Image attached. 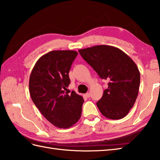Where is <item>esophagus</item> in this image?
Instances as JSON below:
<instances>
[{
  "label": "esophagus",
  "mask_w": 160,
  "mask_h": 160,
  "mask_svg": "<svg viewBox=\"0 0 160 160\" xmlns=\"http://www.w3.org/2000/svg\"><path fill=\"white\" fill-rule=\"evenodd\" d=\"M86 96L87 97V98H90V96H91V93H89V92H88V93H87L86 94Z\"/></svg>",
  "instance_id": "34e87169"
}]
</instances>
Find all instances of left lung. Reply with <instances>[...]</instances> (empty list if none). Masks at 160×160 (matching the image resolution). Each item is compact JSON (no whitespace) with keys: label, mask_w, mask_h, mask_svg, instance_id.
<instances>
[{"label":"left lung","mask_w":160,"mask_h":160,"mask_svg":"<svg viewBox=\"0 0 160 160\" xmlns=\"http://www.w3.org/2000/svg\"><path fill=\"white\" fill-rule=\"evenodd\" d=\"M102 79L109 81L97 106L104 116L120 120L127 115L137 99L140 73L133 60L120 49L96 45L78 50Z\"/></svg>","instance_id":"8db88e82"}]
</instances>
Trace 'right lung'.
Wrapping results in <instances>:
<instances>
[{
  "instance_id": "add662e5",
  "label": "right lung",
  "mask_w": 160,
  "mask_h": 160,
  "mask_svg": "<svg viewBox=\"0 0 160 160\" xmlns=\"http://www.w3.org/2000/svg\"><path fill=\"white\" fill-rule=\"evenodd\" d=\"M78 53L72 50L52 51L37 61L29 77L32 100L40 113L60 128L72 127L80 120L82 96L67 91L69 72Z\"/></svg>"
}]
</instances>
